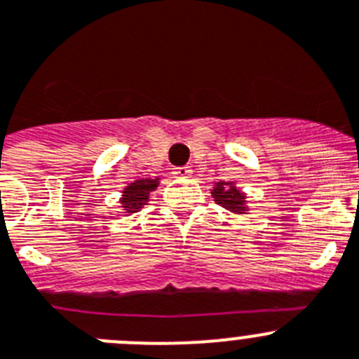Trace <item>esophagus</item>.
<instances>
[{"instance_id": "esophagus-1", "label": "esophagus", "mask_w": 359, "mask_h": 359, "mask_svg": "<svg viewBox=\"0 0 359 359\" xmlns=\"http://www.w3.org/2000/svg\"><path fill=\"white\" fill-rule=\"evenodd\" d=\"M191 170L187 166H179V168H173V175L175 177H189Z\"/></svg>"}]
</instances>
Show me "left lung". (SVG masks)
I'll list each match as a JSON object with an SVG mask.
<instances>
[{"mask_svg": "<svg viewBox=\"0 0 359 359\" xmlns=\"http://www.w3.org/2000/svg\"><path fill=\"white\" fill-rule=\"evenodd\" d=\"M211 195L216 203H219L222 208L229 209V211L238 212V215H245V211H247L245 195L232 182H216V186L211 189Z\"/></svg>", "mask_w": 359, "mask_h": 359, "instance_id": "left-lung-1", "label": "left lung"}]
</instances>
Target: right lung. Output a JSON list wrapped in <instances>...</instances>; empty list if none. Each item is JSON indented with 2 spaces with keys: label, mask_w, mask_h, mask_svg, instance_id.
I'll list each match as a JSON object with an SVG mask.
<instances>
[{
  "label": "right lung",
  "mask_w": 359,
  "mask_h": 359,
  "mask_svg": "<svg viewBox=\"0 0 359 359\" xmlns=\"http://www.w3.org/2000/svg\"><path fill=\"white\" fill-rule=\"evenodd\" d=\"M157 184H159V179H140L125 187L121 195V208L125 209V212L132 215V212L141 211L148 202V195L156 189Z\"/></svg>",
  "instance_id": "obj_1"
}]
</instances>
